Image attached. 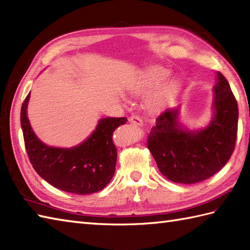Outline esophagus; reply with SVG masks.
<instances>
[{"label": "esophagus", "mask_w": 250, "mask_h": 250, "mask_svg": "<svg viewBox=\"0 0 250 250\" xmlns=\"http://www.w3.org/2000/svg\"><path fill=\"white\" fill-rule=\"evenodd\" d=\"M129 121H130V124L134 125H139V126L143 125V120L140 118L139 116H136V115H132L129 118Z\"/></svg>", "instance_id": "esophagus-1"}]
</instances>
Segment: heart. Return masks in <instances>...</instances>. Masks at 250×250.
I'll use <instances>...</instances> for the list:
<instances>
[{"label": "heart", "mask_w": 250, "mask_h": 250, "mask_svg": "<svg viewBox=\"0 0 250 250\" xmlns=\"http://www.w3.org/2000/svg\"><path fill=\"white\" fill-rule=\"evenodd\" d=\"M171 75V72L167 68L161 66H155L148 68L141 76L140 81L136 83L133 88V92L139 94H148L153 89L166 81ZM180 84L177 79H171L153 92L148 99L147 105L153 111H160L172 102L179 91Z\"/></svg>", "instance_id": "b5f03b06"}]
</instances>
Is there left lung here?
I'll list each match as a JSON object with an SVG mask.
<instances>
[{
  "label": "left lung",
  "instance_id": "8db88e82",
  "mask_svg": "<svg viewBox=\"0 0 250 250\" xmlns=\"http://www.w3.org/2000/svg\"><path fill=\"white\" fill-rule=\"evenodd\" d=\"M214 117L201 130H187L178 122L179 108L167 109L157 118L147 147L164 176L173 183L195 184L226 166L234 151L238 107L226 77L217 73Z\"/></svg>",
  "mask_w": 250,
  "mask_h": 250
}]
</instances>
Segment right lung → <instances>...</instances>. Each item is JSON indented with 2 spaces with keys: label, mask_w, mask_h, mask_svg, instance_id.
Returning a JSON list of instances; mask_svg holds the SVG:
<instances>
[{
  "label": "right lung",
  "mask_w": 250,
  "mask_h": 250,
  "mask_svg": "<svg viewBox=\"0 0 250 250\" xmlns=\"http://www.w3.org/2000/svg\"><path fill=\"white\" fill-rule=\"evenodd\" d=\"M30 93L21 106L20 122L26 152L36 173L54 187L76 194L94 193L106 187L115 174L117 149L113 133L128 119H100L93 133L72 148L47 146L31 128L26 115Z\"/></svg>",
  "instance_id": "right-lung-1"
}]
</instances>
